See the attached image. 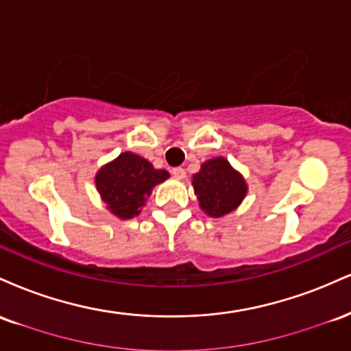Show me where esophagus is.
<instances>
[{
	"instance_id": "esophagus-1",
	"label": "esophagus",
	"mask_w": 351,
	"mask_h": 351,
	"mask_svg": "<svg viewBox=\"0 0 351 351\" xmlns=\"http://www.w3.org/2000/svg\"><path fill=\"white\" fill-rule=\"evenodd\" d=\"M171 175L175 176L176 180H184V178H186V171H184L183 168H173Z\"/></svg>"
}]
</instances>
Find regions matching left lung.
Listing matches in <instances>:
<instances>
[{"label": "left lung", "mask_w": 351, "mask_h": 351, "mask_svg": "<svg viewBox=\"0 0 351 351\" xmlns=\"http://www.w3.org/2000/svg\"><path fill=\"white\" fill-rule=\"evenodd\" d=\"M191 184L199 208L211 217H223L239 208L249 189L244 176L224 156L201 163Z\"/></svg>", "instance_id": "8db88e82"}]
</instances>
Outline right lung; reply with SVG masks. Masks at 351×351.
I'll return each mask as SVG.
<instances>
[{"label": "right lung", "instance_id": "obj_1", "mask_svg": "<svg viewBox=\"0 0 351 351\" xmlns=\"http://www.w3.org/2000/svg\"><path fill=\"white\" fill-rule=\"evenodd\" d=\"M168 178L167 170H156L143 156L123 152L95 173V188L112 215L132 219L140 215L153 188Z\"/></svg>", "mask_w": 351, "mask_h": 351}]
</instances>
